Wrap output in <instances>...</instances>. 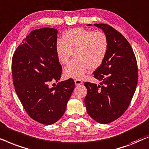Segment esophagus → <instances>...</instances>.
I'll return each mask as SVG.
<instances>
[{"label":"esophagus","instance_id":"esophagus-1","mask_svg":"<svg viewBox=\"0 0 149 149\" xmlns=\"http://www.w3.org/2000/svg\"><path fill=\"white\" fill-rule=\"evenodd\" d=\"M74 82L76 85H80L82 84V81L80 80V79H76V80H74Z\"/></svg>","mask_w":149,"mask_h":149}]
</instances>
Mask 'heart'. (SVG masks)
Returning <instances> with one entry per match:
<instances>
[{"label": "heart", "instance_id": "heart-1", "mask_svg": "<svg viewBox=\"0 0 149 149\" xmlns=\"http://www.w3.org/2000/svg\"><path fill=\"white\" fill-rule=\"evenodd\" d=\"M109 41L104 32L93 31L82 28L69 30L63 34V40L56 43V54L59 63H68L72 54L74 59L63 71L66 78H82L89 68L100 67L106 58Z\"/></svg>", "mask_w": 149, "mask_h": 149}]
</instances>
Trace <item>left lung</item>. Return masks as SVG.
I'll list each match as a JSON object with an SVG mask.
<instances>
[{"label": "left lung", "mask_w": 149, "mask_h": 149, "mask_svg": "<svg viewBox=\"0 0 149 149\" xmlns=\"http://www.w3.org/2000/svg\"><path fill=\"white\" fill-rule=\"evenodd\" d=\"M109 41L104 63L93 72L100 85L86 82L84 104L89 116L107 124L123 114L130 106L138 80V66L132 47L123 35L106 24H95Z\"/></svg>", "instance_id": "obj_1"}]
</instances>
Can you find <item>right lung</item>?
Segmentation results:
<instances>
[{
    "mask_svg": "<svg viewBox=\"0 0 149 149\" xmlns=\"http://www.w3.org/2000/svg\"><path fill=\"white\" fill-rule=\"evenodd\" d=\"M56 29L42 28L31 31L22 41L12 57V78L22 106L33 120L44 125L62 117L75 87L72 78L49 88L58 82L62 66L57 58Z\"/></svg>",
    "mask_w": 149,
    "mask_h": 149,
    "instance_id": "right-lung-1",
    "label": "right lung"
}]
</instances>
